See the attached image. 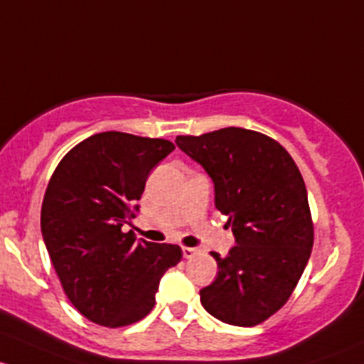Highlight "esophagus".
Wrapping results in <instances>:
<instances>
[{
    "instance_id": "obj_1",
    "label": "esophagus",
    "mask_w": 364,
    "mask_h": 364,
    "mask_svg": "<svg viewBox=\"0 0 364 364\" xmlns=\"http://www.w3.org/2000/svg\"><path fill=\"white\" fill-rule=\"evenodd\" d=\"M198 250L193 249V247H182V254L186 259H191V257H194V254H196Z\"/></svg>"
}]
</instances>
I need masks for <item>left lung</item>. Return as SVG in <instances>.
I'll return each instance as SVG.
<instances>
[{"label": "left lung", "instance_id": "left-lung-1", "mask_svg": "<svg viewBox=\"0 0 364 364\" xmlns=\"http://www.w3.org/2000/svg\"><path fill=\"white\" fill-rule=\"evenodd\" d=\"M177 147L213 182L215 208L228 217L237 245L212 252L219 273L200 291L215 319L256 326L289 299L314 245L306 187L289 152L243 127L177 136Z\"/></svg>", "mask_w": 364, "mask_h": 364}]
</instances>
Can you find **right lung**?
Segmentation results:
<instances>
[{"label": "right lung", "instance_id": "obj_1", "mask_svg": "<svg viewBox=\"0 0 364 364\" xmlns=\"http://www.w3.org/2000/svg\"><path fill=\"white\" fill-rule=\"evenodd\" d=\"M175 149L163 138L105 131L80 141L55 168L42 205V235L75 309L107 328L144 319L161 277L181 261L171 243L134 242L149 173Z\"/></svg>", "mask_w": 364, "mask_h": 364}]
</instances>
